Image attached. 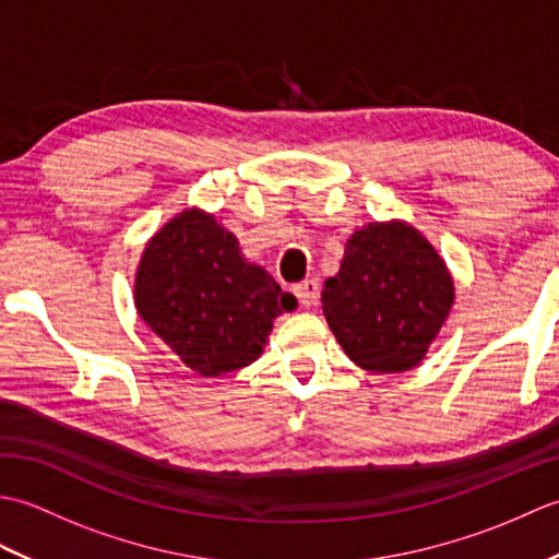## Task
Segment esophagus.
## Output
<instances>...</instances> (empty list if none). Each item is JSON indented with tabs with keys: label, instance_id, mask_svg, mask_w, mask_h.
I'll use <instances>...</instances> for the list:
<instances>
[{
	"label": "esophagus",
	"instance_id": "esophagus-1",
	"mask_svg": "<svg viewBox=\"0 0 559 559\" xmlns=\"http://www.w3.org/2000/svg\"><path fill=\"white\" fill-rule=\"evenodd\" d=\"M293 290H295V295H298L300 305L307 307V310H310V307H314L317 300H319V281H317V278L302 281V283H298V286H295Z\"/></svg>",
	"mask_w": 559,
	"mask_h": 559
}]
</instances>
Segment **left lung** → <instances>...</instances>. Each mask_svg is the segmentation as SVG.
Here are the masks:
<instances>
[{
  "label": "left lung",
  "instance_id": "1",
  "mask_svg": "<svg viewBox=\"0 0 559 559\" xmlns=\"http://www.w3.org/2000/svg\"><path fill=\"white\" fill-rule=\"evenodd\" d=\"M454 278L406 221H374L350 235L322 310L348 358L367 372L420 365L454 305Z\"/></svg>",
  "mask_w": 559,
  "mask_h": 559
}]
</instances>
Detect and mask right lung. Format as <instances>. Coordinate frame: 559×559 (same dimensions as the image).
<instances>
[{
	"label": "right lung",
	"mask_w": 559,
	"mask_h": 559,
	"mask_svg": "<svg viewBox=\"0 0 559 559\" xmlns=\"http://www.w3.org/2000/svg\"><path fill=\"white\" fill-rule=\"evenodd\" d=\"M134 305L189 370L221 377L264 353L273 319L295 302L266 269L247 261L213 213L185 209L151 237L139 259Z\"/></svg>",
	"instance_id": "right-lung-1"
}]
</instances>
